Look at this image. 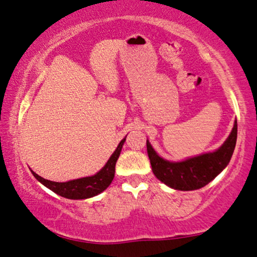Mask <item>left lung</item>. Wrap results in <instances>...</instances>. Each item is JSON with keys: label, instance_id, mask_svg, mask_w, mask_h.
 <instances>
[{"label": "left lung", "instance_id": "1", "mask_svg": "<svg viewBox=\"0 0 257 257\" xmlns=\"http://www.w3.org/2000/svg\"><path fill=\"white\" fill-rule=\"evenodd\" d=\"M237 140V121L225 142L212 153L198 155L180 162L159 157L147 140V153L152 170L159 180L174 190L192 191L204 187L228 166Z\"/></svg>", "mask_w": 257, "mask_h": 257}]
</instances>
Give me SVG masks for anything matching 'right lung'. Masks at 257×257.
Masks as SVG:
<instances>
[{
    "mask_svg": "<svg viewBox=\"0 0 257 257\" xmlns=\"http://www.w3.org/2000/svg\"><path fill=\"white\" fill-rule=\"evenodd\" d=\"M124 141L125 138L119 142L117 148L112 153L105 166L92 177L80 178V179L70 180L66 181V183H57V181L44 179L40 175L34 173L33 171H32V173L42 185L50 188L54 193L67 198V199H86V198L95 197L100 192H103L111 184L113 177H115L116 161H117L119 154H121Z\"/></svg>",
    "mask_w": 257,
    "mask_h": 257,
    "instance_id": "obj_1",
    "label": "right lung"
}]
</instances>
